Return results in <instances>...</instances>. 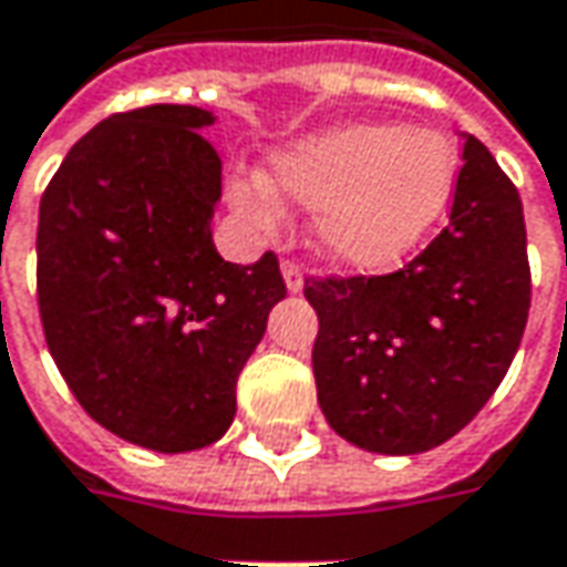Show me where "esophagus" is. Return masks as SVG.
Wrapping results in <instances>:
<instances>
[{"label":"esophagus","instance_id":"obj_1","mask_svg":"<svg viewBox=\"0 0 567 567\" xmlns=\"http://www.w3.org/2000/svg\"><path fill=\"white\" fill-rule=\"evenodd\" d=\"M280 274H284L290 293H299V290H302V271H299V265H296L293 258H284V261H280Z\"/></svg>","mask_w":567,"mask_h":567}]
</instances>
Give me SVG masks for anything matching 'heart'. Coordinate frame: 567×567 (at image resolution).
Instances as JSON below:
<instances>
[{"label":"heart","instance_id":"b5f03b06","mask_svg":"<svg viewBox=\"0 0 567 567\" xmlns=\"http://www.w3.org/2000/svg\"><path fill=\"white\" fill-rule=\"evenodd\" d=\"M265 183L274 195L318 207V249L347 268L398 265L442 220L457 186L445 135L406 125H347L280 151ZM255 224H271L265 198L236 188Z\"/></svg>","mask_w":567,"mask_h":567}]
</instances>
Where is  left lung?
I'll use <instances>...</instances> for the list:
<instances>
[{
    "label": "left lung",
    "instance_id": "8db88e82",
    "mask_svg": "<svg viewBox=\"0 0 567 567\" xmlns=\"http://www.w3.org/2000/svg\"><path fill=\"white\" fill-rule=\"evenodd\" d=\"M318 316V406L340 439L420 454L457 435L502 384L530 312L524 207L467 135L451 220L401 271L306 277Z\"/></svg>",
    "mask_w": 567,
    "mask_h": 567
}]
</instances>
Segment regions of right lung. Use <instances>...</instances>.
<instances>
[{"instance_id": "1", "label": "right lung", "mask_w": 567, "mask_h": 567, "mask_svg": "<svg viewBox=\"0 0 567 567\" xmlns=\"http://www.w3.org/2000/svg\"><path fill=\"white\" fill-rule=\"evenodd\" d=\"M210 122L183 103L116 113L40 198L37 306L55 365L91 420L164 454L227 432L236 379L287 296L274 251L233 265L214 249Z\"/></svg>"}]
</instances>
